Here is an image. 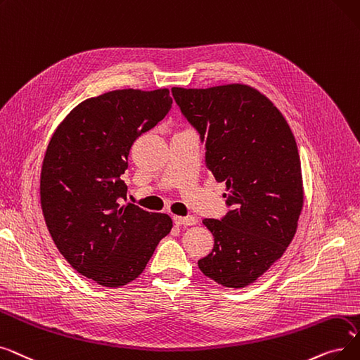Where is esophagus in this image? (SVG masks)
Segmentation results:
<instances>
[{
    "label": "esophagus",
    "instance_id": "34e87169",
    "mask_svg": "<svg viewBox=\"0 0 360 360\" xmlns=\"http://www.w3.org/2000/svg\"><path fill=\"white\" fill-rule=\"evenodd\" d=\"M173 219H174V222H176L177 226H193V224H196V222H198V219L195 217H192V215H189V217H177V215H174Z\"/></svg>",
    "mask_w": 360,
    "mask_h": 360
}]
</instances>
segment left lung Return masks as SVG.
Segmentation results:
<instances>
[{
	"label": "left lung",
	"mask_w": 360,
	"mask_h": 360,
	"mask_svg": "<svg viewBox=\"0 0 360 360\" xmlns=\"http://www.w3.org/2000/svg\"><path fill=\"white\" fill-rule=\"evenodd\" d=\"M171 94L207 148V167L227 184L230 210L203 219L214 249L198 265L218 284L249 285L281 258L297 229L303 184L295 136L277 107L246 84Z\"/></svg>",
	"instance_id": "left-lung-1"
}]
</instances>
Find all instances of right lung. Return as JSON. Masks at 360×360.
<instances>
[{
  "instance_id": "add662e5",
  "label": "right lung",
  "mask_w": 360,
  "mask_h": 360,
  "mask_svg": "<svg viewBox=\"0 0 360 360\" xmlns=\"http://www.w3.org/2000/svg\"><path fill=\"white\" fill-rule=\"evenodd\" d=\"M168 89H123L83 101L57 127L41 171V205L61 255L104 287L139 277L173 227L167 214L122 205L133 142L168 114Z\"/></svg>"
}]
</instances>
